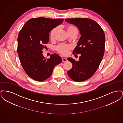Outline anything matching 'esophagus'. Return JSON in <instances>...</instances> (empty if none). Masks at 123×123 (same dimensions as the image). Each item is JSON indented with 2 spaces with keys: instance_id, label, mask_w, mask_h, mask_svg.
Listing matches in <instances>:
<instances>
[{
  "instance_id": "34e87169",
  "label": "esophagus",
  "mask_w": 123,
  "mask_h": 123,
  "mask_svg": "<svg viewBox=\"0 0 123 123\" xmlns=\"http://www.w3.org/2000/svg\"><path fill=\"white\" fill-rule=\"evenodd\" d=\"M67 61V59H66V58H62V61L63 62H66Z\"/></svg>"
}]
</instances>
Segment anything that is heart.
<instances>
[{"instance_id":"1","label":"heart","mask_w":123,"mask_h":123,"mask_svg":"<svg viewBox=\"0 0 123 123\" xmlns=\"http://www.w3.org/2000/svg\"><path fill=\"white\" fill-rule=\"evenodd\" d=\"M66 29L68 35L72 33H75L76 34H78V29L76 28V26L69 25L66 27ZM58 31V28H55L51 31L50 33V39L51 40H53L54 39L55 36L56 35L57 32ZM72 47L70 45H66L64 44H61L59 45L57 47V50L59 53H61L62 55H65L68 54L69 50L71 49Z\"/></svg>"}]
</instances>
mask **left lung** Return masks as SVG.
Instances as JSON below:
<instances>
[{"label":"left lung","mask_w":123,"mask_h":123,"mask_svg":"<svg viewBox=\"0 0 123 123\" xmlns=\"http://www.w3.org/2000/svg\"><path fill=\"white\" fill-rule=\"evenodd\" d=\"M65 21L76 26L81 35L73 51L74 54H81L79 60L67 59L72 64L67 74L75 81H84L94 75L101 62L105 51V34L99 24L91 19L68 18Z\"/></svg>","instance_id":"obj_1"}]
</instances>
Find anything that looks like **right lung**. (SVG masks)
<instances>
[{
    "label": "right lung",
    "instance_id": "right-lung-1",
    "mask_svg": "<svg viewBox=\"0 0 123 123\" xmlns=\"http://www.w3.org/2000/svg\"><path fill=\"white\" fill-rule=\"evenodd\" d=\"M64 19L33 18L24 25L18 36V53L27 74L36 81L42 82L52 74L54 67L62 61L59 55L46 59L42 51L49 40V33L63 23Z\"/></svg>",
    "mask_w": 123,
    "mask_h": 123
}]
</instances>
